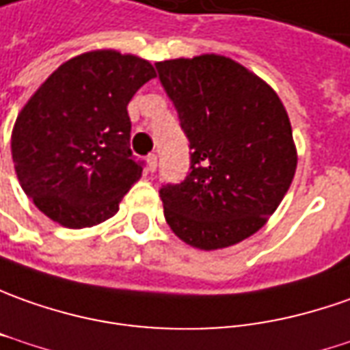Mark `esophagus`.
<instances>
[{"label": "esophagus", "instance_id": "esophagus-1", "mask_svg": "<svg viewBox=\"0 0 350 350\" xmlns=\"http://www.w3.org/2000/svg\"><path fill=\"white\" fill-rule=\"evenodd\" d=\"M146 163H148V171H150V173H154L156 167H158V156H156V154H150V156L146 158Z\"/></svg>", "mask_w": 350, "mask_h": 350}]
</instances>
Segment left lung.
Wrapping results in <instances>:
<instances>
[{"mask_svg":"<svg viewBox=\"0 0 350 350\" xmlns=\"http://www.w3.org/2000/svg\"><path fill=\"white\" fill-rule=\"evenodd\" d=\"M156 69L191 142V173L159 196L187 245H237L278 210L297 171L289 115L275 90L225 55L158 61Z\"/></svg>","mask_w":350,"mask_h":350,"instance_id":"obj_1","label":"left lung"}]
</instances>
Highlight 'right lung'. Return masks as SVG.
<instances>
[{
	"label": "right lung",
	"mask_w": 350,
	"mask_h": 350,
	"mask_svg": "<svg viewBox=\"0 0 350 350\" xmlns=\"http://www.w3.org/2000/svg\"><path fill=\"white\" fill-rule=\"evenodd\" d=\"M154 77L150 61L96 49L65 61L30 96L16 115L11 156L40 212L69 229L117 213L142 175L126 105Z\"/></svg>",
	"instance_id": "right-lung-1"
}]
</instances>
